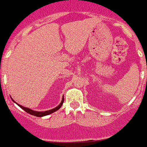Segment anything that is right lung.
Listing matches in <instances>:
<instances>
[{"instance_id":"right-lung-1","label":"right lung","mask_w":147,"mask_h":147,"mask_svg":"<svg viewBox=\"0 0 147 147\" xmlns=\"http://www.w3.org/2000/svg\"><path fill=\"white\" fill-rule=\"evenodd\" d=\"M12 100H13V99H12ZM13 101H14L13 100ZM63 101H64V98H63L61 102H60V104H59L58 107L53 109H51V110H48V111H45V112H37V111L32 110V109H30L26 108V107H22V106H20V104H18V105H19V106H20V107H21L23 110L26 111V113H29V114H31V115H34V116H37V117H42V116H45V115H49V114H51V113H54V112H56L57 110H58V109L62 107V105H63ZM14 102H15V101H14Z\"/></svg>"}]
</instances>
